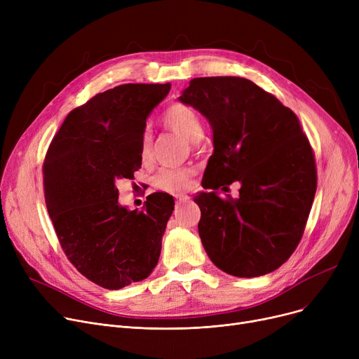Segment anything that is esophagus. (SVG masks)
Segmentation results:
<instances>
[{"label":"esophagus","mask_w":359,"mask_h":359,"mask_svg":"<svg viewBox=\"0 0 359 359\" xmlns=\"http://www.w3.org/2000/svg\"><path fill=\"white\" fill-rule=\"evenodd\" d=\"M187 199H189V196H187V195H176V201H177V203L184 202V201H187Z\"/></svg>","instance_id":"34e87169"}]
</instances>
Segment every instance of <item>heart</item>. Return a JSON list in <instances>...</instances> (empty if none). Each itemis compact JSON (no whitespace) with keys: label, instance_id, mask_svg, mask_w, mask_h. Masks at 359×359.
Segmentation results:
<instances>
[{"label":"heart","instance_id":"b5f03b06","mask_svg":"<svg viewBox=\"0 0 359 359\" xmlns=\"http://www.w3.org/2000/svg\"><path fill=\"white\" fill-rule=\"evenodd\" d=\"M164 125L177 132L179 135L191 142H198L203 135V125L198 113L187 104L173 103L168 106L163 115ZM151 132L144 129L140 140V157L142 163L151 158ZM194 179V170L191 168H161L154 177V184L165 192H182L189 189Z\"/></svg>","mask_w":359,"mask_h":359}]
</instances>
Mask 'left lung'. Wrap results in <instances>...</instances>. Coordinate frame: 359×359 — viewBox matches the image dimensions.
Wrapping results in <instances>:
<instances>
[{
    "mask_svg": "<svg viewBox=\"0 0 359 359\" xmlns=\"http://www.w3.org/2000/svg\"><path fill=\"white\" fill-rule=\"evenodd\" d=\"M179 100L214 132L201 192L199 237L214 265L238 278L271 273L303 237L317 187L313 148L295 113L241 77L194 79ZM233 181L237 200L215 192Z\"/></svg>",
    "mask_w": 359,
    "mask_h": 359,
    "instance_id": "8db88e82",
    "label": "left lung"
}]
</instances>
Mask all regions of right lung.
Instances as JSON below:
<instances>
[{"instance_id": "obj_1", "label": "right lung", "mask_w": 359, "mask_h": 359, "mask_svg": "<svg viewBox=\"0 0 359 359\" xmlns=\"http://www.w3.org/2000/svg\"><path fill=\"white\" fill-rule=\"evenodd\" d=\"M167 84H122L68 113L43 161L45 202L61 248L81 275L121 290L154 271L173 196L149 195L142 211L118 202L116 182L141 167L140 140Z\"/></svg>"}]
</instances>
